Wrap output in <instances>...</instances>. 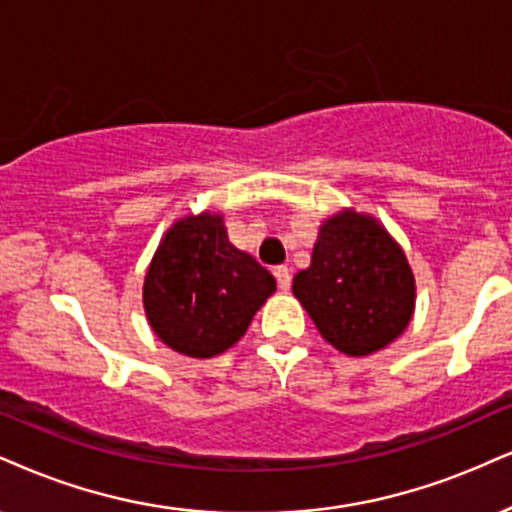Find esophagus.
Wrapping results in <instances>:
<instances>
[{
    "instance_id": "esophagus-1",
    "label": "esophagus",
    "mask_w": 512,
    "mask_h": 512,
    "mask_svg": "<svg viewBox=\"0 0 512 512\" xmlns=\"http://www.w3.org/2000/svg\"><path fill=\"white\" fill-rule=\"evenodd\" d=\"M275 280H277V287H280L282 292H289V287H292V275H289V270L285 266L275 268Z\"/></svg>"
}]
</instances>
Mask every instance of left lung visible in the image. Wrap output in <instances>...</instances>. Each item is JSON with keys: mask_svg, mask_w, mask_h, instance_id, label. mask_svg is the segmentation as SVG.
<instances>
[{"mask_svg": "<svg viewBox=\"0 0 512 512\" xmlns=\"http://www.w3.org/2000/svg\"><path fill=\"white\" fill-rule=\"evenodd\" d=\"M292 292L325 342L353 358L401 337L415 311V275L401 244L356 208L323 220L311 266L294 275Z\"/></svg>", "mask_w": 512, "mask_h": 512, "instance_id": "obj_1", "label": "left lung"}]
</instances>
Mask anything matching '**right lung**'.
Segmentation results:
<instances>
[{
	"label": "right lung",
	"instance_id": "1",
	"mask_svg": "<svg viewBox=\"0 0 512 512\" xmlns=\"http://www.w3.org/2000/svg\"><path fill=\"white\" fill-rule=\"evenodd\" d=\"M275 277L227 239L223 213L178 218L144 275L142 304L156 337L189 358H213L244 337Z\"/></svg>",
	"mask_w": 512,
	"mask_h": 512
}]
</instances>
